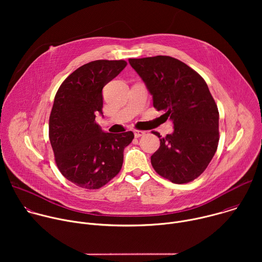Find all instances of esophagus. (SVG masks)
Listing matches in <instances>:
<instances>
[{
	"instance_id": "obj_1",
	"label": "esophagus",
	"mask_w": 262,
	"mask_h": 262,
	"mask_svg": "<svg viewBox=\"0 0 262 262\" xmlns=\"http://www.w3.org/2000/svg\"><path fill=\"white\" fill-rule=\"evenodd\" d=\"M134 135H135V138H140V137H142V136H144L145 135V132H143V130H134Z\"/></svg>"
}]
</instances>
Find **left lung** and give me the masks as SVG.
Wrapping results in <instances>:
<instances>
[{
	"mask_svg": "<svg viewBox=\"0 0 262 262\" xmlns=\"http://www.w3.org/2000/svg\"><path fill=\"white\" fill-rule=\"evenodd\" d=\"M128 62L152 95L154 106L174 125L151 156L154 169L173 183L196 179L212 160L220 139L219 111L207 84L190 66L169 56Z\"/></svg>",
	"mask_w": 262,
	"mask_h": 262,
	"instance_id": "left-lung-1",
	"label": "left lung"
}]
</instances>
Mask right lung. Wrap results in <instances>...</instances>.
<instances>
[{
  "label": "right lung",
  "mask_w": 262,
  "mask_h": 262,
  "mask_svg": "<svg viewBox=\"0 0 262 262\" xmlns=\"http://www.w3.org/2000/svg\"><path fill=\"white\" fill-rule=\"evenodd\" d=\"M124 60L84 64L58 89L50 116L49 136L62 175L83 189L96 190L121 170L133 132L111 134L95 122L102 115V88L126 66Z\"/></svg>",
  "instance_id": "1"
}]
</instances>
